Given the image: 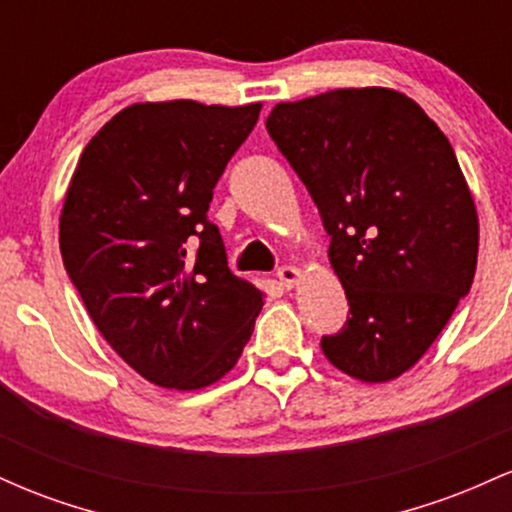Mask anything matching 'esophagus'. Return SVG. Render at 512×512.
I'll list each match as a JSON object with an SVG mask.
<instances>
[{"mask_svg": "<svg viewBox=\"0 0 512 512\" xmlns=\"http://www.w3.org/2000/svg\"><path fill=\"white\" fill-rule=\"evenodd\" d=\"M303 272L298 267H291V264H284V267L276 269V279L281 281V284L286 286V289H291V286H296V281L301 279Z\"/></svg>", "mask_w": 512, "mask_h": 512, "instance_id": "34e87169", "label": "esophagus"}]
</instances>
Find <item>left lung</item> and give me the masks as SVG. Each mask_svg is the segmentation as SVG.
<instances>
[{"label":"left lung","instance_id":"obj_1","mask_svg":"<svg viewBox=\"0 0 512 512\" xmlns=\"http://www.w3.org/2000/svg\"><path fill=\"white\" fill-rule=\"evenodd\" d=\"M267 132L317 204L349 301L322 351L363 383L399 378L477 272V209L448 137L411 98L380 86L274 105Z\"/></svg>","mask_w":512,"mask_h":512}]
</instances>
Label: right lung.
<instances>
[{
  "label": "right lung",
  "instance_id": "right-lung-1",
  "mask_svg": "<svg viewBox=\"0 0 512 512\" xmlns=\"http://www.w3.org/2000/svg\"><path fill=\"white\" fill-rule=\"evenodd\" d=\"M262 105L134 103L86 144L60 216L64 269L122 361L173 390L221 380L264 293L231 274L207 219Z\"/></svg>",
  "mask_w": 512,
  "mask_h": 512
}]
</instances>
